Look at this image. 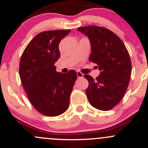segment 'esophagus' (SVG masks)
<instances>
[{
    "mask_svg": "<svg viewBox=\"0 0 148 148\" xmlns=\"http://www.w3.org/2000/svg\"><path fill=\"white\" fill-rule=\"evenodd\" d=\"M77 77L78 78H82L84 77V74L82 73H81L80 71H77Z\"/></svg>",
    "mask_w": 148,
    "mask_h": 148,
    "instance_id": "obj_1",
    "label": "esophagus"
}]
</instances>
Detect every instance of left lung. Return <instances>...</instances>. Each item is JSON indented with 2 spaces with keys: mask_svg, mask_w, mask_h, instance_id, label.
Returning a JSON list of instances; mask_svg holds the SVG:
<instances>
[{
  "mask_svg": "<svg viewBox=\"0 0 148 148\" xmlns=\"http://www.w3.org/2000/svg\"><path fill=\"white\" fill-rule=\"evenodd\" d=\"M88 36L91 44L89 60L98 64L100 73L96 79L85 75L89 86L86 93L89 102L100 110H109L120 102L129 86L131 62L125 44L116 34L99 26L77 28Z\"/></svg>",
  "mask_w": 148,
  "mask_h": 148,
  "instance_id": "obj_1",
  "label": "left lung"
}]
</instances>
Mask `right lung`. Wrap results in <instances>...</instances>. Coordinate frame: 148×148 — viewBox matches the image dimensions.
Returning <instances> with one entry per match:
<instances>
[{"label":"right lung","instance_id":"add662e5","mask_svg":"<svg viewBox=\"0 0 148 148\" xmlns=\"http://www.w3.org/2000/svg\"><path fill=\"white\" fill-rule=\"evenodd\" d=\"M71 32H41L28 44L22 54L19 76L33 106L41 114L56 116L69 106L70 96L77 75L74 70L56 72L54 63L60 58L58 45Z\"/></svg>","mask_w":148,"mask_h":148}]
</instances>
